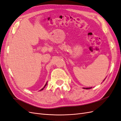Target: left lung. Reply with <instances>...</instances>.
Listing matches in <instances>:
<instances>
[{
    "label": "left lung",
    "mask_w": 121,
    "mask_h": 121,
    "mask_svg": "<svg viewBox=\"0 0 121 121\" xmlns=\"http://www.w3.org/2000/svg\"><path fill=\"white\" fill-rule=\"evenodd\" d=\"M84 89H91V88H84Z\"/></svg>",
    "instance_id": "8db88e82"
}]
</instances>
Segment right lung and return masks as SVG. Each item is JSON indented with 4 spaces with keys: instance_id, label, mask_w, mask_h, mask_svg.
I'll list each match as a JSON object with an SVG mask.
<instances>
[{
    "instance_id": "add662e5",
    "label": "right lung",
    "mask_w": 121,
    "mask_h": 121,
    "mask_svg": "<svg viewBox=\"0 0 121 121\" xmlns=\"http://www.w3.org/2000/svg\"><path fill=\"white\" fill-rule=\"evenodd\" d=\"M46 84H47V82H46V84H45V86H44V87H43V88H42V89H41V90H43V89H44V88H45V86H46Z\"/></svg>"
}]
</instances>
